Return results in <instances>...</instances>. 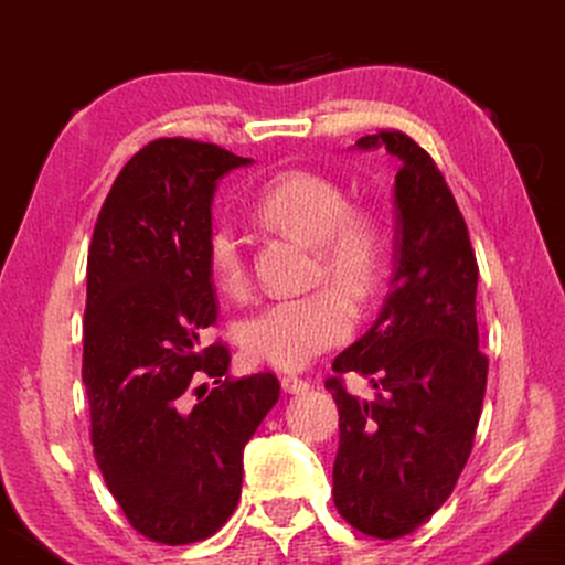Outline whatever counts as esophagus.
Masks as SVG:
<instances>
[{
  "label": "esophagus",
  "mask_w": 565,
  "mask_h": 565,
  "mask_svg": "<svg viewBox=\"0 0 565 565\" xmlns=\"http://www.w3.org/2000/svg\"><path fill=\"white\" fill-rule=\"evenodd\" d=\"M281 388L286 391V394H306V391H309V381H303V379H299V376H284L281 379Z\"/></svg>",
  "instance_id": "1"
}]
</instances>
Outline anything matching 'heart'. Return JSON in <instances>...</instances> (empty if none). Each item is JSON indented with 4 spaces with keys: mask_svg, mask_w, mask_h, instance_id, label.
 <instances>
[{
    "mask_svg": "<svg viewBox=\"0 0 565 565\" xmlns=\"http://www.w3.org/2000/svg\"><path fill=\"white\" fill-rule=\"evenodd\" d=\"M254 216L274 232L313 246L317 279L323 276L359 303L376 294L386 266L384 234L369 214L349 209L347 191L333 179L301 169L276 174L256 194ZM206 266L224 294L246 289L244 238L232 224H216L209 232ZM342 295L317 289L266 303L238 333L246 359L276 369H303L353 329V306Z\"/></svg>",
    "mask_w": 565,
    "mask_h": 565,
    "instance_id": "1",
    "label": "heart"
}]
</instances>
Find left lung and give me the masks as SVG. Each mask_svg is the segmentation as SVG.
<instances>
[{"mask_svg":"<svg viewBox=\"0 0 565 565\" xmlns=\"http://www.w3.org/2000/svg\"><path fill=\"white\" fill-rule=\"evenodd\" d=\"M386 149L394 184V274L379 319L333 359L381 388L374 401L329 379L339 406L333 503L374 539L416 531L451 495L471 456L489 359L478 351V266L468 228L434 159L401 131L361 137Z\"/></svg>","mask_w":565,"mask_h":565,"instance_id":"obj_1","label":"left lung"}]
</instances>
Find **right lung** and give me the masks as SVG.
Masks as SVG:
<instances>
[{
	"label": "right lung",
	"instance_id": "1",
	"mask_svg": "<svg viewBox=\"0 0 565 565\" xmlns=\"http://www.w3.org/2000/svg\"><path fill=\"white\" fill-rule=\"evenodd\" d=\"M248 164L216 145L149 141L111 184L89 246L82 379L94 458L134 529L167 546L228 521L244 446L279 401L274 374L225 380L228 351L199 341L216 321L214 191ZM204 375L217 384L209 395L193 388Z\"/></svg>",
	"mask_w": 565,
	"mask_h": 565
}]
</instances>
